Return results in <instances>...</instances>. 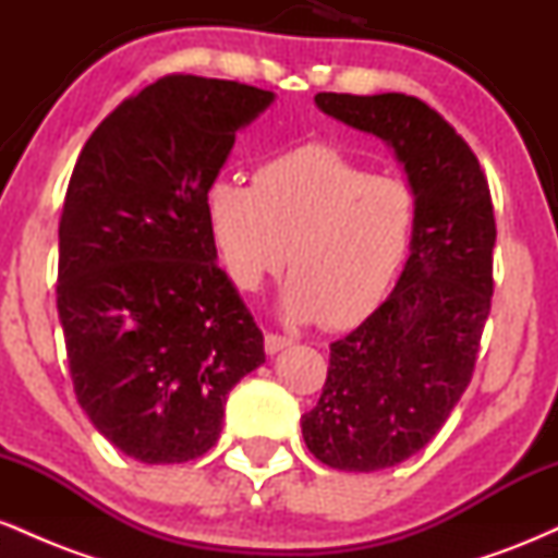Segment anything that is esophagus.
<instances>
[{
	"label": "esophagus",
	"mask_w": 558,
	"mask_h": 558,
	"mask_svg": "<svg viewBox=\"0 0 558 558\" xmlns=\"http://www.w3.org/2000/svg\"><path fill=\"white\" fill-rule=\"evenodd\" d=\"M293 341L288 336H278V332H267L265 336V351L267 354H278V351H283L286 345H291Z\"/></svg>",
	"instance_id": "1"
}]
</instances>
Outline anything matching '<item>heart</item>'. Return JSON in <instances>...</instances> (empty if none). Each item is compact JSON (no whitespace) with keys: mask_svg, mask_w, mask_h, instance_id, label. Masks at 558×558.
<instances>
[{"mask_svg":"<svg viewBox=\"0 0 558 558\" xmlns=\"http://www.w3.org/2000/svg\"><path fill=\"white\" fill-rule=\"evenodd\" d=\"M204 215L235 288L257 291L288 259L286 315L349 330L393 291L412 252L420 196L407 178L310 141L259 162L252 185L217 178Z\"/></svg>","mask_w":558,"mask_h":558,"instance_id":"obj_1","label":"heart"}]
</instances>
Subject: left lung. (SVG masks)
I'll return each mask as SVG.
<instances>
[{
    "label": "left lung",
    "mask_w": 558,
    "mask_h": 558,
    "mask_svg": "<svg viewBox=\"0 0 558 558\" xmlns=\"http://www.w3.org/2000/svg\"><path fill=\"white\" fill-rule=\"evenodd\" d=\"M330 118L388 141L420 196L412 254L386 304L341 341L301 417L323 464L375 472L433 440L475 373L490 315L496 217L470 144L407 94L315 96Z\"/></svg>",
    "instance_id": "8db88e82"
}]
</instances>
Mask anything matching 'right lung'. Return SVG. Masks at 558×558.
Returning a JSON list of instances; mask_svg holds the SVG:
<instances>
[{
  "instance_id": "1",
  "label": "right lung",
  "mask_w": 558,
  "mask_h": 558,
  "mask_svg": "<svg viewBox=\"0 0 558 558\" xmlns=\"http://www.w3.org/2000/svg\"><path fill=\"white\" fill-rule=\"evenodd\" d=\"M272 92L165 75L96 125L60 217V312L75 399L125 457L181 464L217 444L265 338L215 265L204 194Z\"/></svg>"
}]
</instances>
